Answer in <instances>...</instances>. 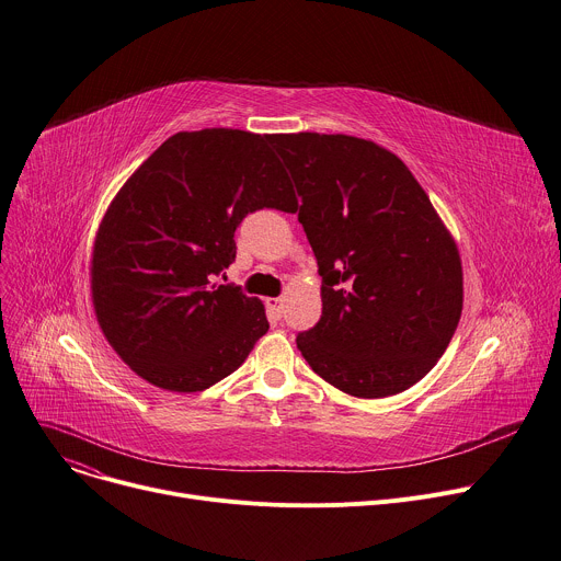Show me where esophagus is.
<instances>
[{
    "instance_id": "obj_1",
    "label": "esophagus",
    "mask_w": 561,
    "mask_h": 561,
    "mask_svg": "<svg viewBox=\"0 0 561 561\" xmlns=\"http://www.w3.org/2000/svg\"><path fill=\"white\" fill-rule=\"evenodd\" d=\"M266 307H268L273 318H277V320L282 318V313H284V300H282V297H271V300H266Z\"/></svg>"
}]
</instances>
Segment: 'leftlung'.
<instances>
[{
  "label": "left lung",
  "mask_w": 561,
  "mask_h": 561,
  "mask_svg": "<svg viewBox=\"0 0 561 561\" xmlns=\"http://www.w3.org/2000/svg\"><path fill=\"white\" fill-rule=\"evenodd\" d=\"M318 259L322 316L297 335L318 377L381 399L422 381L462 313V261L422 184L388 148L352 137L273 135Z\"/></svg>",
  "instance_id": "left-lung-1"
}]
</instances>
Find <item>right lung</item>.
Masks as SVG:
<instances>
[{
	"instance_id": "obj_1",
	"label": "right lung",
	"mask_w": 561,
	"mask_h": 561,
	"mask_svg": "<svg viewBox=\"0 0 561 561\" xmlns=\"http://www.w3.org/2000/svg\"><path fill=\"white\" fill-rule=\"evenodd\" d=\"M271 139L234 128L175 133L103 214L90 266L94 316L144 381L205 390L268 331L261 300L214 279L234 261L248 214L297 207Z\"/></svg>"
}]
</instances>
